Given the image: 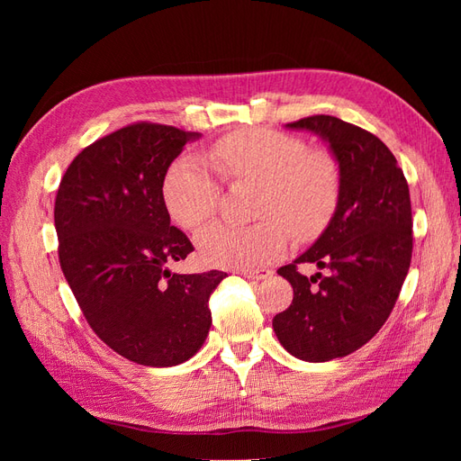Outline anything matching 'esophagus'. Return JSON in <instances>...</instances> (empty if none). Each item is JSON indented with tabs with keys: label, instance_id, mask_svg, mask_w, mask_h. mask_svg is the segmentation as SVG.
Returning <instances> with one entry per match:
<instances>
[{
	"label": "esophagus",
	"instance_id": "esophagus-1",
	"mask_svg": "<svg viewBox=\"0 0 461 461\" xmlns=\"http://www.w3.org/2000/svg\"><path fill=\"white\" fill-rule=\"evenodd\" d=\"M242 275L246 278H254V281H261V278H267L273 275L271 269H265V267H259V269H242Z\"/></svg>",
	"mask_w": 461,
	"mask_h": 461
}]
</instances>
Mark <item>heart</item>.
Segmentation results:
<instances>
[{
	"instance_id": "obj_1",
	"label": "heart",
	"mask_w": 461,
	"mask_h": 461,
	"mask_svg": "<svg viewBox=\"0 0 461 461\" xmlns=\"http://www.w3.org/2000/svg\"><path fill=\"white\" fill-rule=\"evenodd\" d=\"M219 173L230 183L261 186L256 217L261 222L234 227L215 222L198 236L205 261L229 267H256L285 254L288 232L308 242L323 232L340 200V167L329 151L308 149L302 138L271 129H246L213 146ZM163 205L175 225L198 230L213 217L219 185L192 156L176 159L163 178Z\"/></svg>"
}]
</instances>
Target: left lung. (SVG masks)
I'll return each instance as SVG.
<instances>
[{"label":"left lung","mask_w":461,"mask_h":461,"mask_svg":"<svg viewBox=\"0 0 461 461\" xmlns=\"http://www.w3.org/2000/svg\"><path fill=\"white\" fill-rule=\"evenodd\" d=\"M329 142L340 167V200L317 242L276 273L294 290L276 313L278 342L303 361H329L369 342L393 312L410 269L411 202L396 158L375 134L330 115L286 124ZM298 262L328 273L305 277Z\"/></svg>","instance_id":"8db88e82"}]
</instances>
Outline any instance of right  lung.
<instances>
[{
    "label": "right lung",
    "instance_id": "1",
    "mask_svg": "<svg viewBox=\"0 0 461 461\" xmlns=\"http://www.w3.org/2000/svg\"><path fill=\"white\" fill-rule=\"evenodd\" d=\"M169 124L132 122L82 149L55 198L59 263L88 325L134 364L171 367L212 327L209 296L222 271L171 273L194 246L171 225L163 178L186 142Z\"/></svg>",
    "mask_w": 461,
    "mask_h": 461
}]
</instances>
